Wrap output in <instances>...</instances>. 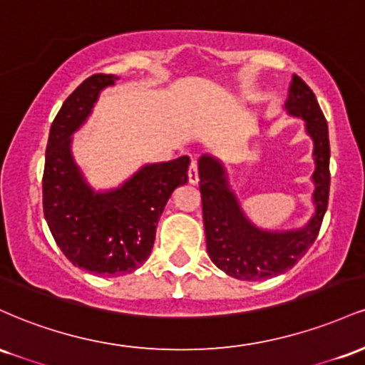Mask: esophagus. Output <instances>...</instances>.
I'll return each instance as SVG.
<instances>
[{
	"instance_id": "34e87169",
	"label": "esophagus",
	"mask_w": 365,
	"mask_h": 365,
	"mask_svg": "<svg viewBox=\"0 0 365 365\" xmlns=\"http://www.w3.org/2000/svg\"><path fill=\"white\" fill-rule=\"evenodd\" d=\"M188 182H190L192 185H197V183H199V171H197L195 161H192L190 168H188Z\"/></svg>"
}]
</instances>
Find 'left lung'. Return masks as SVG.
Wrapping results in <instances>:
<instances>
[{"label": "left lung", "mask_w": 365, "mask_h": 365, "mask_svg": "<svg viewBox=\"0 0 365 365\" xmlns=\"http://www.w3.org/2000/svg\"><path fill=\"white\" fill-rule=\"evenodd\" d=\"M290 115L302 116L314 140L316 215L297 232L271 233L250 225L226 182L225 170L211 156L199 159L200 199L207 254L226 274L245 282L273 278L292 269L316 242L329 199V139L328 123L311 87L293 75L287 99Z\"/></svg>", "instance_id": "obj_1"}]
</instances>
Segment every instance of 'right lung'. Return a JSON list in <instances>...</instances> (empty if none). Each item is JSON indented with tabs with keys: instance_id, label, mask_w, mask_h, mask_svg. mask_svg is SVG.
Returning <instances> with one entry per match:
<instances>
[{
	"instance_id": "add662e5",
	"label": "right lung",
	"mask_w": 365,
	"mask_h": 365,
	"mask_svg": "<svg viewBox=\"0 0 365 365\" xmlns=\"http://www.w3.org/2000/svg\"><path fill=\"white\" fill-rule=\"evenodd\" d=\"M118 77L94 73L65 99L49 130L43 209L51 235L73 266L101 276L127 274L148 261L156 226L175 188L188 182L190 158L144 166L116 190L96 194L70 153V135L99 92Z\"/></svg>"
}]
</instances>
